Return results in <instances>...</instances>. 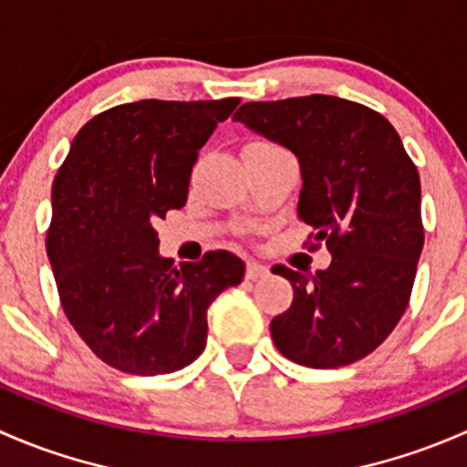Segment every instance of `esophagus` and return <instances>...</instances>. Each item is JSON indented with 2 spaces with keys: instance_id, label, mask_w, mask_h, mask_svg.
<instances>
[{
  "instance_id": "esophagus-1",
  "label": "esophagus",
  "mask_w": 467,
  "mask_h": 467,
  "mask_svg": "<svg viewBox=\"0 0 467 467\" xmlns=\"http://www.w3.org/2000/svg\"><path fill=\"white\" fill-rule=\"evenodd\" d=\"M267 272H269V269L265 265H261V263H256V261L247 263V278H249V281H258V278L267 276Z\"/></svg>"
}]
</instances>
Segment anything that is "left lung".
<instances>
[{
    "label": "left lung",
    "instance_id": "1",
    "mask_svg": "<svg viewBox=\"0 0 467 467\" xmlns=\"http://www.w3.org/2000/svg\"><path fill=\"white\" fill-rule=\"evenodd\" d=\"M299 160L296 213L326 240L330 265L272 267L295 299L269 333L287 359L337 368L367 358L407 310L422 252L420 177L382 114L337 96L244 103L234 114Z\"/></svg>",
    "mask_w": 467,
    "mask_h": 467
}]
</instances>
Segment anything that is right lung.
<instances>
[{
	"instance_id": "add662e5",
	"label": "right lung",
	"mask_w": 467,
	"mask_h": 467,
	"mask_svg": "<svg viewBox=\"0 0 467 467\" xmlns=\"http://www.w3.org/2000/svg\"><path fill=\"white\" fill-rule=\"evenodd\" d=\"M137 100L85 123L51 191L47 256L62 310L96 358L134 376L189 367L204 350L206 310L244 263L209 252L172 265L155 223L182 209L198 150L238 105Z\"/></svg>"
}]
</instances>
